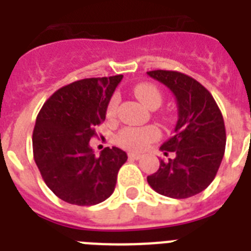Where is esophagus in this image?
<instances>
[{
	"mask_svg": "<svg viewBox=\"0 0 251 251\" xmlns=\"http://www.w3.org/2000/svg\"><path fill=\"white\" fill-rule=\"evenodd\" d=\"M129 159H133V160H139V159H142V155H141V153L130 152L129 153Z\"/></svg>",
	"mask_w": 251,
	"mask_h": 251,
	"instance_id": "34e87169",
	"label": "esophagus"
}]
</instances>
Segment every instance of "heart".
<instances>
[{
	"instance_id": "obj_1",
	"label": "heart",
	"mask_w": 251,
	"mask_h": 251,
	"mask_svg": "<svg viewBox=\"0 0 251 251\" xmlns=\"http://www.w3.org/2000/svg\"><path fill=\"white\" fill-rule=\"evenodd\" d=\"M134 95L139 101L150 109H156L163 101L159 88L152 83H139L134 87ZM118 96L114 95L110 98L106 105V118H113L116 116L118 106ZM160 138V131L153 126L146 127H125L117 135L118 145L130 151H142L150 143Z\"/></svg>"
}]
</instances>
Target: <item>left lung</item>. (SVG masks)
<instances>
[{
    "instance_id": "8db88e82",
    "label": "left lung",
    "mask_w": 251,
    "mask_h": 251,
    "mask_svg": "<svg viewBox=\"0 0 251 251\" xmlns=\"http://www.w3.org/2000/svg\"><path fill=\"white\" fill-rule=\"evenodd\" d=\"M173 92L178 108L175 135L163 143L165 156L147 182L161 195L175 199L199 194L212 181L226 151V126L223 114L210 91L194 78L172 70L147 72Z\"/></svg>"
}]
</instances>
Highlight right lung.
I'll return each instance as SVG.
<instances>
[{
  "mask_svg": "<svg viewBox=\"0 0 251 251\" xmlns=\"http://www.w3.org/2000/svg\"><path fill=\"white\" fill-rule=\"evenodd\" d=\"M122 76L87 78L61 87L37 114L33 159L47 186L70 204L94 206L109 198L127 160L117 147H106L100 156L90 147Z\"/></svg>",
  "mask_w": 251,
  "mask_h": 251,
  "instance_id": "obj_1",
  "label": "right lung"
}]
</instances>
